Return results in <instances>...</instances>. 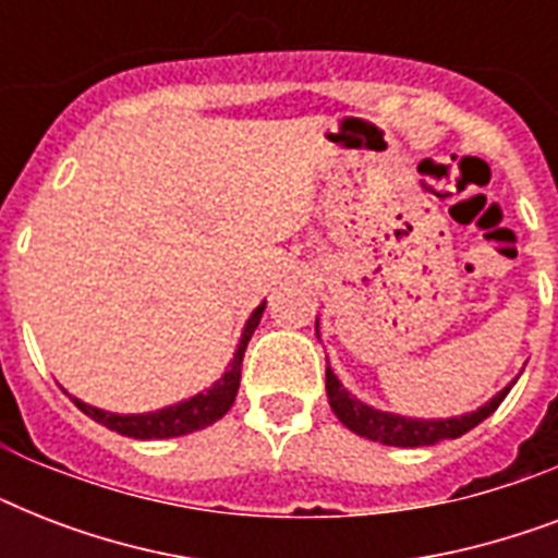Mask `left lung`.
<instances>
[{"label":"left lung","mask_w":558,"mask_h":558,"mask_svg":"<svg viewBox=\"0 0 558 558\" xmlns=\"http://www.w3.org/2000/svg\"><path fill=\"white\" fill-rule=\"evenodd\" d=\"M315 332H318V322H315ZM507 393H510V388L498 390L486 405H481L472 414L451 416V420H411V416H399L390 414V411L365 405L362 399L353 397L341 385L339 376L327 365V397H330V408L336 411L341 423L348 425L350 432H356L359 437H367L373 442H385V446H402V449L434 446V442L454 440L460 434L472 432L477 423H484L486 416L501 405Z\"/></svg>","instance_id":"left-lung-1"}]
</instances>
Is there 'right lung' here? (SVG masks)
Returning <instances> with one entry per match:
<instances>
[{"instance_id": "obj_1", "label": "right lung", "mask_w": 558, "mask_h": 558, "mask_svg": "<svg viewBox=\"0 0 558 558\" xmlns=\"http://www.w3.org/2000/svg\"><path fill=\"white\" fill-rule=\"evenodd\" d=\"M266 301L252 313V318L245 322L236 353L231 359L228 371L222 373V379H217L205 393L179 402V405H168L161 411H150V414H109L95 405H86L81 399H74V405L81 408L83 414L92 416L95 423L107 425L109 432L124 434V437H135V440H165V437H182V434L199 432L208 428L210 423H217L228 414V408L234 405L236 388H240V371H243V353L252 341L254 330L263 318Z\"/></svg>"}]
</instances>
